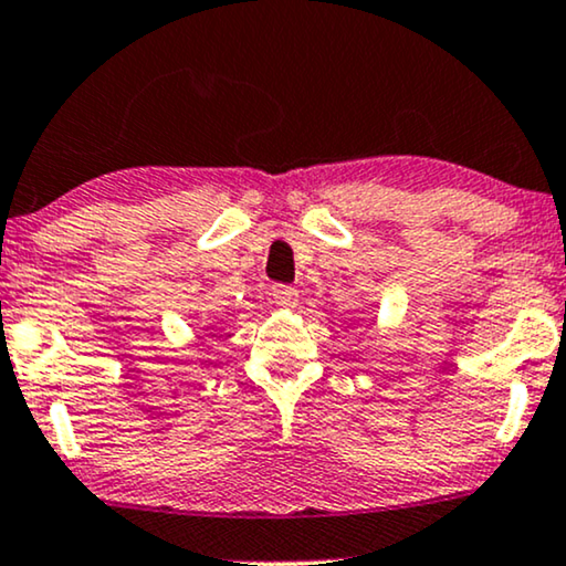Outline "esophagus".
Returning <instances> with one entry per match:
<instances>
[{"label":"esophagus","instance_id":"34e87169","mask_svg":"<svg viewBox=\"0 0 566 566\" xmlns=\"http://www.w3.org/2000/svg\"><path fill=\"white\" fill-rule=\"evenodd\" d=\"M297 300H300V292L295 287H279L271 290V303L276 307H282V311H292V307H297Z\"/></svg>","mask_w":566,"mask_h":566}]
</instances>
